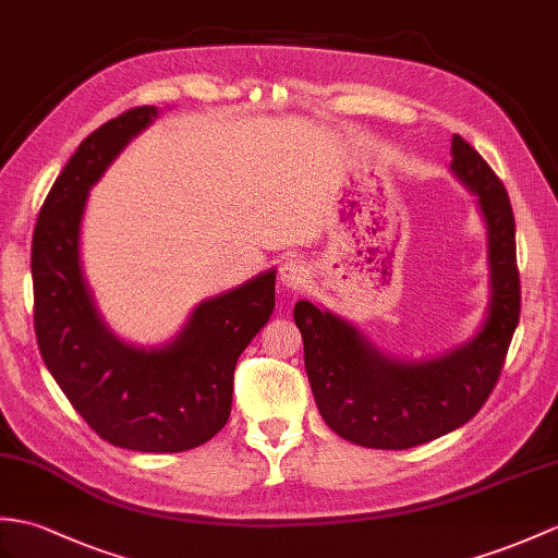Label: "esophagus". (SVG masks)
Returning <instances> with one entry per match:
<instances>
[{
	"label": "esophagus",
	"mask_w": 558,
	"mask_h": 558,
	"mask_svg": "<svg viewBox=\"0 0 558 558\" xmlns=\"http://www.w3.org/2000/svg\"><path fill=\"white\" fill-rule=\"evenodd\" d=\"M308 278V268L300 258H288V262H282L280 266V274L278 280L284 290H300L304 288V282Z\"/></svg>",
	"instance_id": "34e87169"
}]
</instances>
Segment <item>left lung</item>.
<instances>
[{
	"mask_svg": "<svg viewBox=\"0 0 558 558\" xmlns=\"http://www.w3.org/2000/svg\"><path fill=\"white\" fill-rule=\"evenodd\" d=\"M451 171L477 197L487 228L489 302L481 330L447 354L401 361L352 323L296 302L304 366L332 433L371 449H409L469 423L495 390L521 316L515 223L509 194L469 142L451 137Z\"/></svg>",
	"mask_w": 558,
	"mask_h": 558,
	"instance_id": "left-lung-1",
	"label": "left lung"
}]
</instances>
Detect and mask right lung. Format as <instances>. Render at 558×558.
Listing matches in <instances>:
<instances>
[{"label": "right lung", "mask_w": 558, "mask_h": 558, "mask_svg": "<svg viewBox=\"0 0 558 558\" xmlns=\"http://www.w3.org/2000/svg\"><path fill=\"white\" fill-rule=\"evenodd\" d=\"M137 107L87 135L63 166L33 235L35 335L51 378L93 430L113 447L187 451L228 423L232 373L276 306V270L204 300L173 340L123 342L95 304L81 262L89 190L157 119Z\"/></svg>", "instance_id": "1"}]
</instances>
